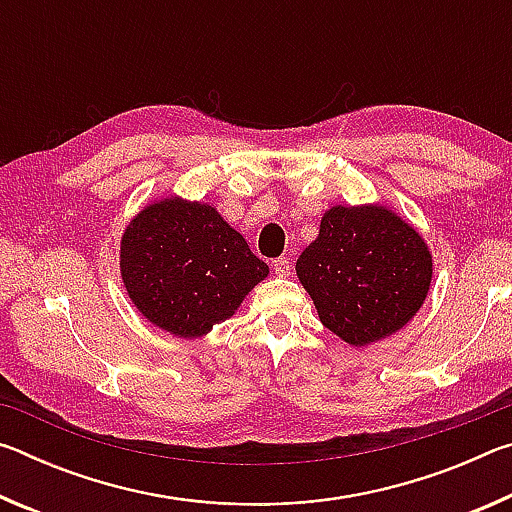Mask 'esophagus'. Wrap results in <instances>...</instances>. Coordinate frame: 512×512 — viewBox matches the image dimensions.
Returning a JSON list of instances; mask_svg holds the SVG:
<instances>
[{
	"label": "esophagus",
	"instance_id": "esophagus-1",
	"mask_svg": "<svg viewBox=\"0 0 512 512\" xmlns=\"http://www.w3.org/2000/svg\"><path fill=\"white\" fill-rule=\"evenodd\" d=\"M273 271L280 277H287L291 273V262L287 257H277L273 262Z\"/></svg>",
	"mask_w": 512,
	"mask_h": 512
}]
</instances>
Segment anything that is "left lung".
Instances as JSON below:
<instances>
[{
    "instance_id": "1",
    "label": "left lung",
    "mask_w": 512,
    "mask_h": 512,
    "mask_svg": "<svg viewBox=\"0 0 512 512\" xmlns=\"http://www.w3.org/2000/svg\"><path fill=\"white\" fill-rule=\"evenodd\" d=\"M424 239L386 207H332L296 262L320 323L350 345L397 332L427 298Z\"/></svg>"
}]
</instances>
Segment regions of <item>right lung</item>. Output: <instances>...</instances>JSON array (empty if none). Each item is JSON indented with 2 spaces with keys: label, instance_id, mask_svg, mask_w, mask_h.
Here are the masks:
<instances>
[{
  "label": "right lung",
  "instance_id": "add662e5",
  "mask_svg": "<svg viewBox=\"0 0 512 512\" xmlns=\"http://www.w3.org/2000/svg\"><path fill=\"white\" fill-rule=\"evenodd\" d=\"M268 266L210 205L164 198L121 239V277L137 309L167 332L196 339L235 314Z\"/></svg>",
  "mask_w": 512,
  "mask_h": 512
}]
</instances>
